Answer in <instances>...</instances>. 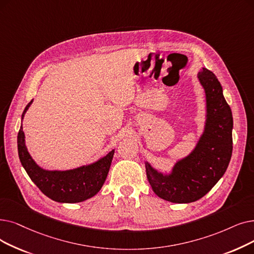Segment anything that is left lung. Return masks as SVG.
Here are the masks:
<instances>
[{
  "label": "left lung",
  "mask_w": 254,
  "mask_h": 254,
  "mask_svg": "<svg viewBox=\"0 0 254 254\" xmlns=\"http://www.w3.org/2000/svg\"><path fill=\"white\" fill-rule=\"evenodd\" d=\"M206 97L203 135L188 157L162 174L146 163V174L153 192L175 203L200 199L225 173L233 152V114L217 76L206 68L198 73Z\"/></svg>",
  "instance_id": "8db88e82"
}]
</instances>
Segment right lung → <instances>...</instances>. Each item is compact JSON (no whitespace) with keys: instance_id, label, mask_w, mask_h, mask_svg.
Wrapping results in <instances>:
<instances>
[{"instance_id":"add662e5","label":"right lung","mask_w":254,"mask_h":254,"mask_svg":"<svg viewBox=\"0 0 254 254\" xmlns=\"http://www.w3.org/2000/svg\"><path fill=\"white\" fill-rule=\"evenodd\" d=\"M31 104L32 101L25 108L21 118ZM17 149L21 165L39 190L51 199L66 203L84 201L102 189L114 154L113 149L97 162L72 170H45L40 168L29 154L25 144L23 127H20L17 135Z\"/></svg>"}]
</instances>
